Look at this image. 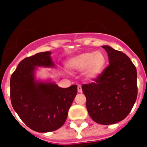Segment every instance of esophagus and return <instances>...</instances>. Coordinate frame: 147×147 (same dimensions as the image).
<instances>
[{
	"label": "esophagus",
	"instance_id": "1",
	"mask_svg": "<svg viewBox=\"0 0 147 147\" xmlns=\"http://www.w3.org/2000/svg\"><path fill=\"white\" fill-rule=\"evenodd\" d=\"M78 92H80V93L82 92V87H81V85H80V84L78 86Z\"/></svg>",
	"mask_w": 147,
	"mask_h": 147
}]
</instances>
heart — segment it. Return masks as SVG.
<instances>
[{"label":"heart","mask_w":147,"mask_h":147,"mask_svg":"<svg viewBox=\"0 0 147 147\" xmlns=\"http://www.w3.org/2000/svg\"><path fill=\"white\" fill-rule=\"evenodd\" d=\"M106 62V57L101 51L85 52L69 58L66 65L72 71H84L86 78L94 79L103 72Z\"/></svg>","instance_id":"b5f03b06"}]
</instances>
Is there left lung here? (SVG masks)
Listing matches in <instances>:
<instances>
[{
  "mask_svg": "<svg viewBox=\"0 0 147 147\" xmlns=\"http://www.w3.org/2000/svg\"><path fill=\"white\" fill-rule=\"evenodd\" d=\"M109 65L94 82L82 84L86 107L90 117L109 125L127 117L137 97V72L129 57L110 46H102Z\"/></svg>",
  "mask_w": 147,
  "mask_h": 147,
  "instance_id": "8db88e82",
  "label": "left lung"
}]
</instances>
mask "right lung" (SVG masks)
<instances>
[{"label":"right lung","instance_id":"obj_1","mask_svg":"<svg viewBox=\"0 0 147 147\" xmlns=\"http://www.w3.org/2000/svg\"><path fill=\"white\" fill-rule=\"evenodd\" d=\"M50 52H42L23 59L10 82L12 106L22 121L38 132L60 128L78 92L76 84L61 88L54 82L37 81L36 67L55 66Z\"/></svg>","mask_w":147,"mask_h":147}]
</instances>
